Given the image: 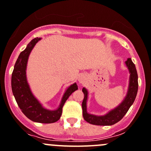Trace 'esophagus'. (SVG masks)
I'll list each match as a JSON object with an SVG mask.
<instances>
[{"label": "esophagus", "instance_id": "1", "mask_svg": "<svg viewBox=\"0 0 151 151\" xmlns=\"http://www.w3.org/2000/svg\"><path fill=\"white\" fill-rule=\"evenodd\" d=\"M86 80V76L84 75V74H80V75L79 76L78 80H79V82H80V83H85Z\"/></svg>", "mask_w": 151, "mask_h": 151}]
</instances>
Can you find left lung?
<instances>
[{
  "mask_svg": "<svg viewBox=\"0 0 151 151\" xmlns=\"http://www.w3.org/2000/svg\"><path fill=\"white\" fill-rule=\"evenodd\" d=\"M127 67L130 72L129 86H128V93L124 100L114 109L106 114L104 116H96L90 114L87 112V99L88 91L85 88H83L84 93V99L82 103L83 108V116L85 120L88 123L96 125H112L120 121L126 113L129 110L130 107L133 105L137 96L138 91V74L135 65L132 62L131 58H128L125 61Z\"/></svg>",
  "mask_w": 151,
  "mask_h": 151,
  "instance_id": "1",
  "label": "left lung"
}]
</instances>
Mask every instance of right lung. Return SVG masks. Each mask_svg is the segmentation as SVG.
Returning a JSON list of instances; mask_svg holds the SVG:
<instances>
[{"mask_svg": "<svg viewBox=\"0 0 151 151\" xmlns=\"http://www.w3.org/2000/svg\"><path fill=\"white\" fill-rule=\"evenodd\" d=\"M41 38L33 39L27 45L25 50L20 52L12 74V90L15 100L23 114L33 122L40 123H53L59 120L62 115L63 107L70 95L78 89L77 83H74L66 89L63 96L60 106L55 111L46 109L35 97L30 90L26 80V65L32 49Z\"/></svg>", "mask_w": 151, "mask_h": 151, "instance_id": "obj_1", "label": "right lung"}]
</instances>
